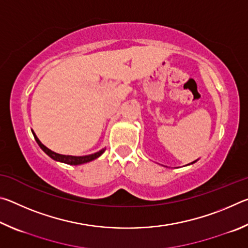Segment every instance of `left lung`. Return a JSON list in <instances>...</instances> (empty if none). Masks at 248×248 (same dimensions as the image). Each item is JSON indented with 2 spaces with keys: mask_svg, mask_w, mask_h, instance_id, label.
Returning a JSON list of instances; mask_svg holds the SVG:
<instances>
[{
  "mask_svg": "<svg viewBox=\"0 0 248 248\" xmlns=\"http://www.w3.org/2000/svg\"><path fill=\"white\" fill-rule=\"evenodd\" d=\"M196 162V161H195ZM195 162H192V163H195ZM192 163H191V164H192Z\"/></svg>",
  "mask_w": 248,
  "mask_h": 248,
  "instance_id": "left-lung-1",
  "label": "left lung"
}]
</instances>
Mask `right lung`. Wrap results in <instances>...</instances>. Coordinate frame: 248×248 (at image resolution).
<instances>
[{
	"label": "right lung",
	"instance_id": "right-lung-1",
	"mask_svg": "<svg viewBox=\"0 0 248 248\" xmlns=\"http://www.w3.org/2000/svg\"><path fill=\"white\" fill-rule=\"evenodd\" d=\"M31 132H32V134H33V137H35V140L37 141V143H38V145L40 146L41 150H43L44 152L48 155V156H50L52 159H54V161L65 163V164H70V165H79V164H84V163L91 162V161H93V159L99 157L100 155H102V154L105 152V150H106V149H103V150H100V151H98V152H96V153H94V154L84 155V156H72V155L59 154V153L53 152V151L48 149L47 146H45V145L39 141V139H38V138H37V136L35 134V132L32 131V130H31Z\"/></svg>",
	"mask_w": 248,
	"mask_h": 248
}]
</instances>
